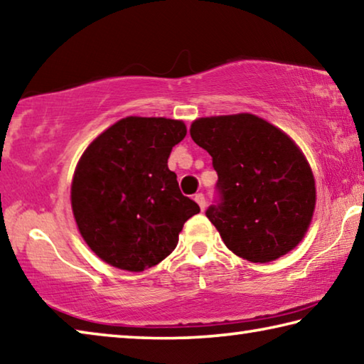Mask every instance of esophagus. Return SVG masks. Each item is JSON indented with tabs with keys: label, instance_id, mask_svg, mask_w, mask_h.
I'll list each match as a JSON object with an SVG mask.
<instances>
[{
	"label": "esophagus",
	"instance_id": "obj_1",
	"mask_svg": "<svg viewBox=\"0 0 364 364\" xmlns=\"http://www.w3.org/2000/svg\"><path fill=\"white\" fill-rule=\"evenodd\" d=\"M194 200L197 202V204H199L200 210H205V197H204V194H196Z\"/></svg>",
	"mask_w": 364,
	"mask_h": 364
}]
</instances>
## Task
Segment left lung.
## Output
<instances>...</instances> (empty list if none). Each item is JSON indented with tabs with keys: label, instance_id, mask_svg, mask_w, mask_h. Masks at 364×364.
<instances>
[{
	"label": "left lung",
	"instance_id": "1",
	"mask_svg": "<svg viewBox=\"0 0 364 364\" xmlns=\"http://www.w3.org/2000/svg\"><path fill=\"white\" fill-rule=\"evenodd\" d=\"M191 138L213 159L221 204L207 210L228 249L268 263L297 247L316 205L315 176L295 141L262 117H200Z\"/></svg>",
	"mask_w": 364,
	"mask_h": 364
}]
</instances>
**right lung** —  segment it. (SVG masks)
I'll return each instance as SVG.
<instances>
[{
  "mask_svg": "<svg viewBox=\"0 0 364 364\" xmlns=\"http://www.w3.org/2000/svg\"><path fill=\"white\" fill-rule=\"evenodd\" d=\"M183 120L125 117L91 141L73 171L70 204L86 245L110 267L139 273L175 250L200 208L168 168Z\"/></svg>",
  "mask_w": 364,
  "mask_h": 364,
  "instance_id": "obj_1",
  "label": "right lung"
}]
</instances>
